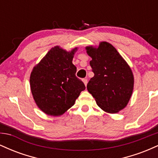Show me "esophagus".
<instances>
[{
	"label": "esophagus",
	"instance_id": "1",
	"mask_svg": "<svg viewBox=\"0 0 158 158\" xmlns=\"http://www.w3.org/2000/svg\"><path fill=\"white\" fill-rule=\"evenodd\" d=\"M82 81H83V82H84V84H85V86H86L87 84H88V79H82Z\"/></svg>",
	"mask_w": 158,
	"mask_h": 158
}]
</instances>
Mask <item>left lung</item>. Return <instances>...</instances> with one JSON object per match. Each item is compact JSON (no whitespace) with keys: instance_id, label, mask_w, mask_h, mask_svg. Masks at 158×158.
I'll return each mask as SVG.
<instances>
[{"instance_id":"left-lung-1","label":"left lung","mask_w":158,"mask_h":158,"mask_svg":"<svg viewBox=\"0 0 158 158\" xmlns=\"http://www.w3.org/2000/svg\"><path fill=\"white\" fill-rule=\"evenodd\" d=\"M91 57L90 65L94 76L87 89L98 106L109 114L126 108L134 89V75L128 63L112 44L102 41L97 48H85Z\"/></svg>"}]
</instances>
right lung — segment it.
<instances>
[{
  "label": "right lung",
  "mask_w": 158,
  "mask_h": 158,
  "mask_svg": "<svg viewBox=\"0 0 158 158\" xmlns=\"http://www.w3.org/2000/svg\"><path fill=\"white\" fill-rule=\"evenodd\" d=\"M77 50L67 51L54 47L32 69L30 78L32 97L48 115H62L85 89L84 83L76 77L77 68L72 62Z\"/></svg>",
  "instance_id": "1"
}]
</instances>
